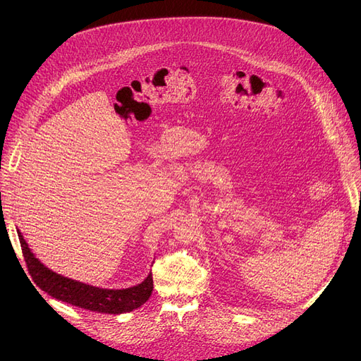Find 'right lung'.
Here are the masks:
<instances>
[{
  "mask_svg": "<svg viewBox=\"0 0 361 361\" xmlns=\"http://www.w3.org/2000/svg\"><path fill=\"white\" fill-rule=\"evenodd\" d=\"M17 234L18 240H20L27 271L36 286L51 297L66 301L68 305L78 306L90 312L121 314L133 312L142 305H145L152 294V290H154V278H152V272L146 276L143 282L139 283V286L126 290H106L92 287L87 286V283L55 274L51 269H48L45 264H42L41 260H37L35 257L22 233L17 230Z\"/></svg>",
  "mask_w": 361,
  "mask_h": 361,
  "instance_id": "right-lung-1",
  "label": "right lung"
}]
</instances>
